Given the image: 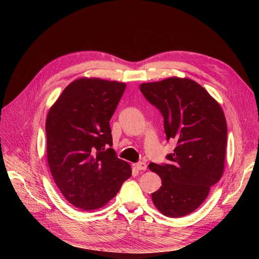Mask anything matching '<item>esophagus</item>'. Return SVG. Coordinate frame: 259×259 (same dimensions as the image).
I'll return each instance as SVG.
<instances>
[{
    "label": "esophagus",
    "instance_id": "esophagus-1",
    "mask_svg": "<svg viewBox=\"0 0 259 259\" xmlns=\"http://www.w3.org/2000/svg\"><path fill=\"white\" fill-rule=\"evenodd\" d=\"M134 168L139 171H145L147 169V165H146V162L141 161V162H138V164H135Z\"/></svg>",
    "mask_w": 259,
    "mask_h": 259
}]
</instances>
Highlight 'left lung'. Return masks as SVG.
Listing matches in <instances>:
<instances>
[{"instance_id": "8db88e82", "label": "left lung", "mask_w": 259, "mask_h": 259, "mask_svg": "<svg viewBox=\"0 0 259 259\" xmlns=\"http://www.w3.org/2000/svg\"><path fill=\"white\" fill-rule=\"evenodd\" d=\"M140 89L164 116L167 140L178 143L167 155L171 164H149L161 180L152 201L165 216L188 215L223 176L228 133L224 111L205 88L187 77L143 83Z\"/></svg>"}]
</instances>
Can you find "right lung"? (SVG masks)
Listing matches in <instances>:
<instances>
[{
    "mask_svg": "<svg viewBox=\"0 0 259 259\" xmlns=\"http://www.w3.org/2000/svg\"><path fill=\"white\" fill-rule=\"evenodd\" d=\"M125 83L80 77L68 85L46 118L47 160L54 183L74 207H104L132 170L112 148L109 120Z\"/></svg>",
    "mask_w": 259,
    "mask_h": 259,
    "instance_id": "1",
    "label": "right lung"
}]
</instances>
